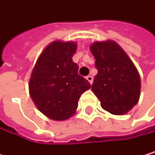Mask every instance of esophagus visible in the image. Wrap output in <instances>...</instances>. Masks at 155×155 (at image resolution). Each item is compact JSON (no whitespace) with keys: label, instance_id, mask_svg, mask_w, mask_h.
<instances>
[{"label":"esophagus","instance_id":"34e87169","mask_svg":"<svg viewBox=\"0 0 155 155\" xmlns=\"http://www.w3.org/2000/svg\"><path fill=\"white\" fill-rule=\"evenodd\" d=\"M86 80L90 84H92L93 83V77L91 75H88V76H86Z\"/></svg>","mask_w":155,"mask_h":155}]
</instances>
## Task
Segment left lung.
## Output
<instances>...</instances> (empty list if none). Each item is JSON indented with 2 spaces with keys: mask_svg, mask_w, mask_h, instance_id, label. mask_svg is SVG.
<instances>
[{
  "mask_svg": "<svg viewBox=\"0 0 155 155\" xmlns=\"http://www.w3.org/2000/svg\"><path fill=\"white\" fill-rule=\"evenodd\" d=\"M97 74L92 91L105 110L115 115L128 112L140 96V77L127 53L114 41H95L90 46Z\"/></svg>",
  "mask_w": 155,
  "mask_h": 155,
  "instance_id": "left-lung-1",
  "label": "left lung"
}]
</instances>
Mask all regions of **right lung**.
Returning a JSON list of instances; mask_svg holds the SVG:
<instances>
[{
    "label": "right lung",
    "mask_w": 155,
    "mask_h": 155,
    "mask_svg": "<svg viewBox=\"0 0 155 155\" xmlns=\"http://www.w3.org/2000/svg\"><path fill=\"white\" fill-rule=\"evenodd\" d=\"M76 48L74 41H52L32 70L28 84L31 97L41 114L52 120L63 121L74 115L81 95L91 87L72 61Z\"/></svg>",
    "instance_id": "add662e5"
}]
</instances>
